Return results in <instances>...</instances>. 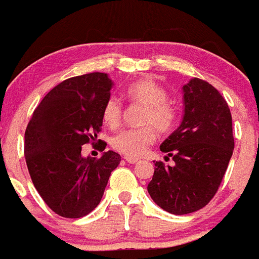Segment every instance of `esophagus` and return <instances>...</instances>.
Returning <instances> with one entry per match:
<instances>
[{
	"label": "esophagus",
	"instance_id": "34e87169",
	"mask_svg": "<svg viewBox=\"0 0 259 259\" xmlns=\"http://www.w3.org/2000/svg\"><path fill=\"white\" fill-rule=\"evenodd\" d=\"M125 160H126V161L129 162V164H137V162L139 161V158H135V157H129V156H126V157H125Z\"/></svg>",
	"mask_w": 259,
	"mask_h": 259
}]
</instances>
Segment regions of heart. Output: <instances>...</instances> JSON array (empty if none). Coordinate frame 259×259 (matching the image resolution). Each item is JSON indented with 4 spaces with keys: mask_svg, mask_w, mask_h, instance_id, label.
I'll use <instances>...</instances> for the list:
<instances>
[{
    "mask_svg": "<svg viewBox=\"0 0 259 259\" xmlns=\"http://www.w3.org/2000/svg\"><path fill=\"white\" fill-rule=\"evenodd\" d=\"M130 103L141 104V122L143 126L120 130L111 138V146L129 157H139L155 142L156 129L166 133L174 127L178 111L167 101V92L152 78L135 81L126 89ZM122 117V103L116 97H109L103 106L102 118L109 127H116Z\"/></svg>",
    "mask_w": 259,
    "mask_h": 259,
    "instance_id": "b5f03b06",
    "label": "heart"
}]
</instances>
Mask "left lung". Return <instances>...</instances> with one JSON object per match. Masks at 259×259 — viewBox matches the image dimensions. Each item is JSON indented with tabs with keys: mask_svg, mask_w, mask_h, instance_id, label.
<instances>
[{
	"mask_svg": "<svg viewBox=\"0 0 259 259\" xmlns=\"http://www.w3.org/2000/svg\"><path fill=\"white\" fill-rule=\"evenodd\" d=\"M185 115L160 150L174 165L155 162L148 193L164 210L182 215L208 204L220 188L234 152L227 102L209 82L192 78L183 86Z\"/></svg>",
	"mask_w": 259,
	"mask_h": 259,
	"instance_id": "obj_1",
	"label": "left lung"
}]
</instances>
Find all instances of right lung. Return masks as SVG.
Instances as JSON below:
<instances>
[{
  "label": "right lung",
  "instance_id": "1",
  "mask_svg": "<svg viewBox=\"0 0 259 259\" xmlns=\"http://www.w3.org/2000/svg\"><path fill=\"white\" fill-rule=\"evenodd\" d=\"M106 73L76 76L60 82L34 109L24 135V155L34 187L51 210L81 218L101 202L121 157L113 151L82 157L83 144L102 130V111L111 97ZM102 151L107 143L102 141Z\"/></svg>",
  "mask_w": 259,
  "mask_h": 259
}]
</instances>
